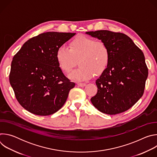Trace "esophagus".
I'll return each mask as SVG.
<instances>
[{"label":"esophagus","mask_w":157,"mask_h":157,"mask_svg":"<svg viewBox=\"0 0 157 157\" xmlns=\"http://www.w3.org/2000/svg\"><path fill=\"white\" fill-rule=\"evenodd\" d=\"M78 85L80 87H84L86 86V83H82V82H78Z\"/></svg>","instance_id":"obj_1"}]
</instances>
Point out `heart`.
I'll return each mask as SVG.
<instances>
[{"mask_svg":"<svg viewBox=\"0 0 157 157\" xmlns=\"http://www.w3.org/2000/svg\"><path fill=\"white\" fill-rule=\"evenodd\" d=\"M56 59L61 70L66 73L73 70L78 60L80 66L69 76L74 80L84 81L105 71L110 61V52L105 43L80 35L70 41L69 48L59 47Z\"/></svg>","mask_w":157,"mask_h":157,"instance_id":"1","label":"heart"}]
</instances>
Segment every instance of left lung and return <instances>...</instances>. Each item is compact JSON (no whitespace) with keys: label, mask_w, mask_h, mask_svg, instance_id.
I'll list each match as a JSON object with an SVG mask.
<instances>
[{"label":"left lung","mask_w":157,"mask_h":157,"mask_svg":"<svg viewBox=\"0 0 157 157\" xmlns=\"http://www.w3.org/2000/svg\"><path fill=\"white\" fill-rule=\"evenodd\" d=\"M86 33L105 43L110 52L109 66L96 80L98 93L91 101L102 113H124L144 94L148 73L144 53L124 33L109 30Z\"/></svg>","instance_id":"obj_1"}]
</instances>
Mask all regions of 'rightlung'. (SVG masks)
Instances as JSON below:
<instances>
[{
  "label": "right lung",
  "mask_w": 157,
  "mask_h": 157,
  "mask_svg": "<svg viewBox=\"0 0 157 157\" xmlns=\"http://www.w3.org/2000/svg\"><path fill=\"white\" fill-rule=\"evenodd\" d=\"M75 33L49 32L29 39L14 55L9 81L18 103L30 113L49 116L59 110L75 86L63 73L58 48Z\"/></svg>",
  "instance_id": "1"
}]
</instances>
